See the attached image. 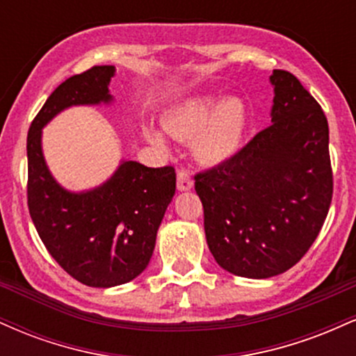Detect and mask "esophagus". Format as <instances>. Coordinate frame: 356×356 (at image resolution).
<instances>
[{"instance_id":"34e87169","label":"esophagus","mask_w":356,"mask_h":356,"mask_svg":"<svg viewBox=\"0 0 356 356\" xmlns=\"http://www.w3.org/2000/svg\"><path fill=\"white\" fill-rule=\"evenodd\" d=\"M194 182H192L189 172L186 170H179L177 172V189L179 191H191Z\"/></svg>"}]
</instances>
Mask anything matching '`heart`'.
Here are the masks:
<instances>
[{
    "label": "heart",
    "mask_w": 356,
    "mask_h": 356,
    "mask_svg": "<svg viewBox=\"0 0 356 356\" xmlns=\"http://www.w3.org/2000/svg\"><path fill=\"white\" fill-rule=\"evenodd\" d=\"M243 102L224 99L212 93L194 95L175 105L165 113L164 130L179 140L194 138L195 152L202 161L222 162L238 150L244 132ZM145 136L157 147H165V138L159 130H145Z\"/></svg>",
    "instance_id": "b5f03b06"
}]
</instances>
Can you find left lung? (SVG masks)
Here are the masks:
<instances>
[{"mask_svg":"<svg viewBox=\"0 0 356 356\" xmlns=\"http://www.w3.org/2000/svg\"><path fill=\"white\" fill-rule=\"evenodd\" d=\"M271 122L234 157L195 175L216 263L236 276L288 271L316 239L333 194L328 120L295 75L273 70Z\"/></svg>","mask_w":356,"mask_h":356,"instance_id":"left-lung-1","label":"left lung"}]
</instances>
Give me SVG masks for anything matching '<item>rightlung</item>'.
I'll return each mask as SVG.
<instances>
[{
    "instance_id": "obj_1",
    "label": "right lung",
    "mask_w": 356,
    "mask_h": 356,
    "mask_svg": "<svg viewBox=\"0 0 356 356\" xmlns=\"http://www.w3.org/2000/svg\"><path fill=\"white\" fill-rule=\"evenodd\" d=\"M115 67L104 65L65 80L30 127L28 207L53 259L72 277L93 288L136 280L149 264L159 226L175 194L174 167H147L122 159L100 186L68 191L53 177L43 155V127L63 110L112 105Z\"/></svg>"
}]
</instances>
